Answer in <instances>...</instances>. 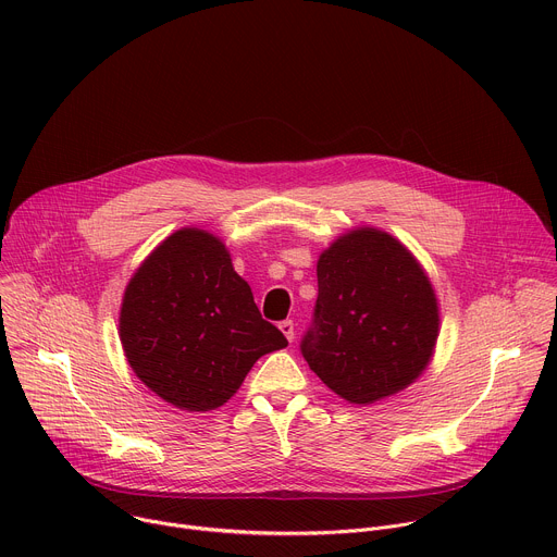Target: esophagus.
<instances>
[{"instance_id":"34e87169","label":"esophagus","mask_w":557,"mask_h":557,"mask_svg":"<svg viewBox=\"0 0 557 557\" xmlns=\"http://www.w3.org/2000/svg\"><path fill=\"white\" fill-rule=\"evenodd\" d=\"M280 331L284 333V337H286L288 342H293V339H295V324H293L290 320H284V322H280Z\"/></svg>"}]
</instances>
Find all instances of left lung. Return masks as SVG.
Wrapping results in <instances>:
<instances>
[{
  "label": "left lung",
  "instance_id": "obj_1",
  "mask_svg": "<svg viewBox=\"0 0 557 557\" xmlns=\"http://www.w3.org/2000/svg\"><path fill=\"white\" fill-rule=\"evenodd\" d=\"M312 322L299 350L350 404H374L410 385L438 337V306L412 253L376 228H357L317 262Z\"/></svg>",
  "mask_w": 557,
  "mask_h": 557
}]
</instances>
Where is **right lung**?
Listing matches in <instances>:
<instances>
[{
    "label": "right lung",
    "instance_id": "add662e5",
    "mask_svg": "<svg viewBox=\"0 0 557 557\" xmlns=\"http://www.w3.org/2000/svg\"><path fill=\"white\" fill-rule=\"evenodd\" d=\"M121 344L136 376L189 412L226 404L262 355L288 346L262 320L224 245L198 228L170 235L134 273Z\"/></svg>",
    "mask_w": 557,
    "mask_h": 557
}]
</instances>
